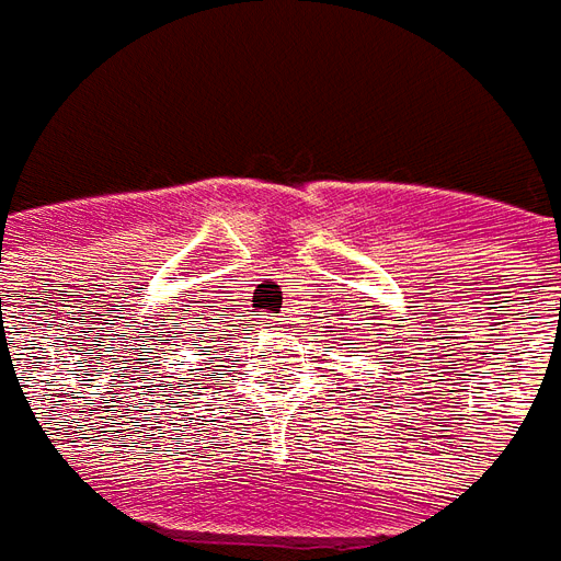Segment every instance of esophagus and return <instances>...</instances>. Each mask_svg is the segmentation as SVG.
I'll return each mask as SVG.
<instances>
[{"mask_svg": "<svg viewBox=\"0 0 561 561\" xmlns=\"http://www.w3.org/2000/svg\"><path fill=\"white\" fill-rule=\"evenodd\" d=\"M274 324H277V321H268V328H274Z\"/></svg>", "mask_w": 561, "mask_h": 561, "instance_id": "1", "label": "esophagus"}]
</instances>
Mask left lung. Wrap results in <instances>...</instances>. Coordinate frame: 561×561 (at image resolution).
I'll list each match as a JSON object with an SVG mask.
<instances>
[{
	"label": "left lung",
	"instance_id": "8db88e82",
	"mask_svg": "<svg viewBox=\"0 0 561 561\" xmlns=\"http://www.w3.org/2000/svg\"><path fill=\"white\" fill-rule=\"evenodd\" d=\"M334 340H340V336H334ZM340 346H350V343H340Z\"/></svg>",
	"mask_w": 561,
	"mask_h": 561
}]
</instances>
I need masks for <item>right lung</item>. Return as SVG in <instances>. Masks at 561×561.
<instances>
[{"label": "right lung", "instance_id": "right-lung-1", "mask_svg": "<svg viewBox=\"0 0 561 561\" xmlns=\"http://www.w3.org/2000/svg\"><path fill=\"white\" fill-rule=\"evenodd\" d=\"M186 334V346H190V350H196V356H205V353H208V350H211V346H208V343H215V340H218V336H215V340H205V336H196L193 334V331H184ZM230 336L233 334H227V336H221V340H230ZM221 340H218V343H221ZM174 375V371H164V377H171ZM174 380H193V377H171V380H168V387H171V383H174ZM186 387H193V383H186Z\"/></svg>", "mask_w": 561, "mask_h": 561}]
</instances>
